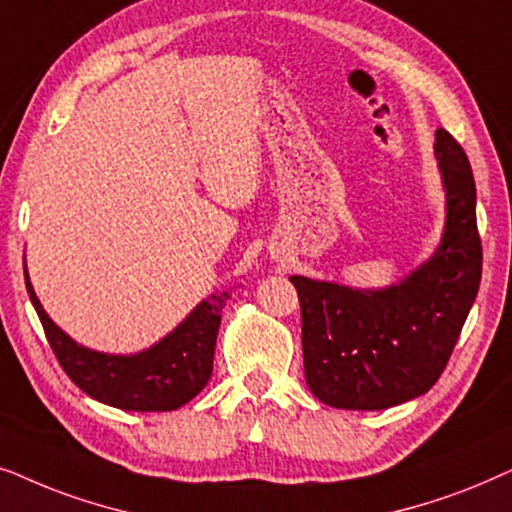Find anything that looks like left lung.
I'll list each match as a JSON object with an SVG mask.
<instances>
[{
  "instance_id": "obj_1",
  "label": "left lung",
  "mask_w": 512,
  "mask_h": 512,
  "mask_svg": "<svg viewBox=\"0 0 512 512\" xmlns=\"http://www.w3.org/2000/svg\"><path fill=\"white\" fill-rule=\"evenodd\" d=\"M447 189V227L424 267L379 292L290 276L302 306L304 377L339 410H386L440 379L482 276L475 180L463 147L435 131Z\"/></svg>"
}]
</instances>
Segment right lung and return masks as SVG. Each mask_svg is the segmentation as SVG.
<instances>
[{"mask_svg":"<svg viewBox=\"0 0 512 512\" xmlns=\"http://www.w3.org/2000/svg\"><path fill=\"white\" fill-rule=\"evenodd\" d=\"M25 285L60 367L81 391L100 403L135 412H170L201 393L213 374L217 330L229 292L201 302L166 339L138 356H107L72 342Z\"/></svg>","mask_w":512,"mask_h":512,"instance_id":"obj_1","label":"right lung"}]
</instances>
